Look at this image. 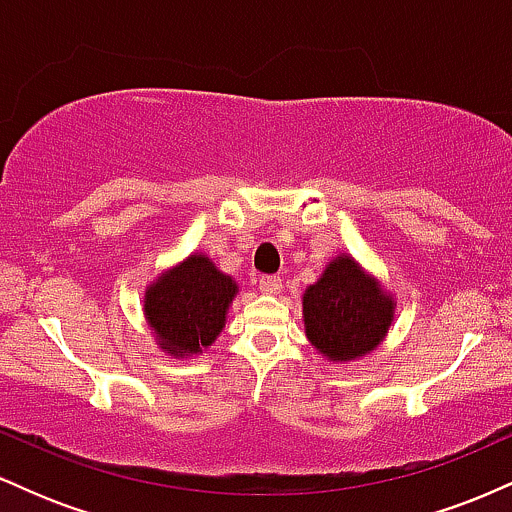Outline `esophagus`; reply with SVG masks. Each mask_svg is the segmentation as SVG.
<instances>
[{
    "instance_id": "1",
    "label": "esophagus",
    "mask_w": 512,
    "mask_h": 512,
    "mask_svg": "<svg viewBox=\"0 0 512 512\" xmlns=\"http://www.w3.org/2000/svg\"><path fill=\"white\" fill-rule=\"evenodd\" d=\"M260 291L262 293H279L281 291L279 276H260Z\"/></svg>"
}]
</instances>
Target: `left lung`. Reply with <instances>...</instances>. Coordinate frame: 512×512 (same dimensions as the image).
I'll list each match as a JSON object with an SVG mask.
<instances>
[{
  "mask_svg": "<svg viewBox=\"0 0 512 512\" xmlns=\"http://www.w3.org/2000/svg\"><path fill=\"white\" fill-rule=\"evenodd\" d=\"M310 342L332 361L363 356L385 337L392 301L349 257L334 260L303 296Z\"/></svg>",
  "mask_w": 512,
  "mask_h": 512,
  "instance_id": "1",
  "label": "left lung"
}]
</instances>
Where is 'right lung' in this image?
I'll return each instance as SVG.
<instances>
[{"instance_id": "obj_1", "label": "right lung", "mask_w": 512, "mask_h": 512, "mask_svg": "<svg viewBox=\"0 0 512 512\" xmlns=\"http://www.w3.org/2000/svg\"><path fill=\"white\" fill-rule=\"evenodd\" d=\"M236 284L204 255H192L146 293V315L168 354L187 356L221 332Z\"/></svg>"}]
</instances>
